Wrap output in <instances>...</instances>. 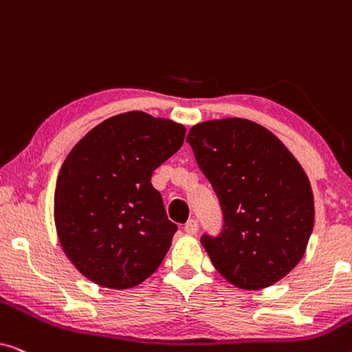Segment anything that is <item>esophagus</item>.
Segmentation results:
<instances>
[{
    "mask_svg": "<svg viewBox=\"0 0 352 352\" xmlns=\"http://www.w3.org/2000/svg\"><path fill=\"white\" fill-rule=\"evenodd\" d=\"M184 230H186V234L195 235L197 232H199V224H197L195 219H189L184 226Z\"/></svg>",
    "mask_w": 352,
    "mask_h": 352,
    "instance_id": "obj_1",
    "label": "esophagus"
}]
</instances>
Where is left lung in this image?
Masks as SVG:
<instances>
[{
    "label": "left lung",
    "instance_id": "left-lung-1",
    "mask_svg": "<svg viewBox=\"0 0 352 352\" xmlns=\"http://www.w3.org/2000/svg\"><path fill=\"white\" fill-rule=\"evenodd\" d=\"M187 142L224 214L219 237H201L216 271L243 290L278 282L305 256L314 228V195L300 162L247 118L197 123Z\"/></svg>",
    "mask_w": 352,
    "mask_h": 352
}]
</instances>
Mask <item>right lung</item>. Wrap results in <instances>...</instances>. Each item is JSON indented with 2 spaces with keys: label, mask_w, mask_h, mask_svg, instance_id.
Listing matches in <instances>:
<instances>
[{
  "label": "right lung",
  "mask_w": 352,
  "mask_h": 352,
  "mask_svg": "<svg viewBox=\"0 0 352 352\" xmlns=\"http://www.w3.org/2000/svg\"><path fill=\"white\" fill-rule=\"evenodd\" d=\"M184 136V124L133 110L104 120L67 155L54 190L56 230L91 282L126 290L162 264L177 226L151 177Z\"/></svg>",
  "instance_id": "obj_1"
}]
</instances>
